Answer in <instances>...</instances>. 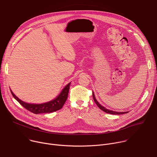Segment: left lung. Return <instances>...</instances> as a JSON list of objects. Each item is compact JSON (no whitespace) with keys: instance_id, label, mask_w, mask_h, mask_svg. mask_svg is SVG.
Here are the masks:
<instances>
[{"instance_id":"1","label":"left lung","mask_w":157,"mask_h":157,"mask_svg":"<svg viewBox=\"0 0 157 157\" xmlns=\"http://www.w3.org/2000/svg\"><path fill=\"white\" fill-rule=\"evenodd\" d=\"M93 99H94V101L95 103L97 104V105L99 107V108L101 109L102 110H103L104 112H105V113H106L110 114H114V115H120V114H124L127 113V112H123V113H121V112H120V113H119V112H115V111H113V110H109V109H105L104 107H103L102 105H101L97 101V100H96V98H95L94 93H93Z\"/></svg>"}]
</instances>
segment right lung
Wrapping results in <instances>:
<instances>
[{"instance_id": "obj_1", "label": "right lung", "mask_w": 157, "mask_h": 157, "mask_svg": "<svg viewBox=\"0 0 157 157\" xmlns=\"http://www.w3.org/2000/svg\"><path fill=\"white\" fill-rule=\"evenodd\" d=\"M70 83L67 84L64 88L63 89L60 94L54 100L40 104H28L24 102L20 99H19L13 93L12 91L11 93L13 97L22 105L24 108H25L33 114H43V113H53L56 110L61 109L63 105L64 104L65 102L67 100L69 93Z\"/></svg>"}]
</instances>
